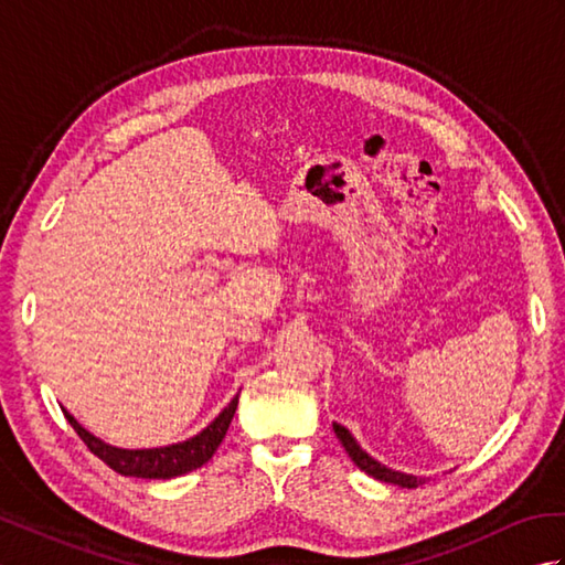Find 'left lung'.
<instances>
[{"mask_svg":"<svg viewBox=\"0 0 565 565\" xmlns=\"http://www.w3.org/2000/svg\"><path fill=\"white\" fill-rule=\"evenodd\" d=\"M334 435H338V439L342 441V447L347 449V454H350V459L362 468L364 473H369L371 478H376V481H383V483H393V486H401V488H417L425 483V478H417V476H407V473H401V471H393V468H386L383 463H379L376 459H371V456L359 447L356 439L350 435V429H344L342 425L334 423Z\"/></svg>","mask_w":565,"mask_h":565,"instance_id":"obj_1","label":"left lung"}]
</instances>
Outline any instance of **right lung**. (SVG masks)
I'll use <instances>...</instances> for the list:
<instances>
[{
	"label": "right lung",
	"instance_id": "obj_1",
	"mask_svg": "<svg viewBox=\"0 0 565 565\" xmlns=\"http://www.w3.org/2000/svg\"><path fill=\"white\" fill-rule=\"evenodd\" d=\"M237 411V395L227 403L225 411L213 419V423L201 431V435L191 437L186 441L172 444V447H160V449H116L104 444L94 435H89L75 417L65 413L67 423L72 429L77 431L79 439L87 444V449L99 456V459L114 468L116 473L121 476H134V478H154V481H164V478L184 476L189 471H196L203 463H206L215 449L221 447L227 427H231V419Z\"/></svg>",
	"mask_w": 565,
	"mask_h": 565
}]
</instances>
